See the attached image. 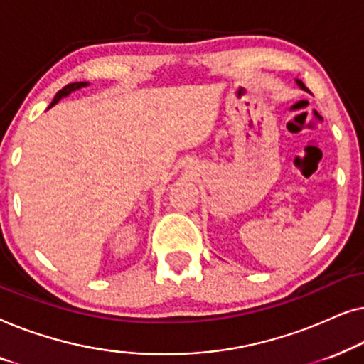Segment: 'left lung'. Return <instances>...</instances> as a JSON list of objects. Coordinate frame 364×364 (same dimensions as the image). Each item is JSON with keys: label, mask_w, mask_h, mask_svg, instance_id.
Listing matches in <instances>:
<instances>
[{"label": "left lung", "mask_w": 364, "mask_h": 364, "mask_svg": "<svg viewBox=\"0 0 364 364\" xmlns=\"http://www.w3.org/2000/svg\"><path fill=\"white\" fill-rule=\"evenodd\" d=\"M295 82L298 84V87H300V89H303V91H306V92H310V91H308V87L305 86V84H303L301 81H300V79H295Z\"/></svg>", "instance_id": "obj_1"}]
</instances>
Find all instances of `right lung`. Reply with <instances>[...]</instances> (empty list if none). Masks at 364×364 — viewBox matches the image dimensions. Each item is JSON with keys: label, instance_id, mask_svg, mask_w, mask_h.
<instances>
[{"label": "right lung", "instance_id": "right-lung-1", "mask_svg": "<svg viewBox=\"0 0 364 364\" xmlns=\"http://www.w3.org/2000/svg\"><path fill=\"white\" fill-rule=\"evenodd\" d=\"M89 86V82H86V81H82V82H73V84H68V86H64L61 91H59L56 96H54V99H53V102L49 104V107H53L54 104H58L59 101H61L63 97H68L69 94L71 92H74V91H79V89H82V87H87ZM48 107V109H49Z\"/></svg>", "mask_w": 364, "mask_h": 364}]
</instances>
